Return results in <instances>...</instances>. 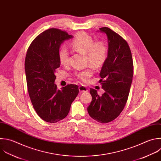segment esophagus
Instances as JSON below:
<instances>
[{"label":"esophagus","instance_id":"34e87169","mask_svg":"<svg viewBox=\"0 0 161 161\" xmlns=\"http://www.w3.org/2000/svg\"><path fill=\"white\" fill-rule=\"evenodd\" d=\"M79 90L80 92H87L88 89L87 87H86L84 86H80L79 87Z\"/></svg>","mask_w":161,"mask_h":161}]
</instances>
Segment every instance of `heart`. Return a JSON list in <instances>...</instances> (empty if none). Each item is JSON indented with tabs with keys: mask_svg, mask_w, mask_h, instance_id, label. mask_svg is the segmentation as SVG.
<instances>
[{
	"mask_svg": "<svg viewBox=\"0 0 161 161\" xmlns=\"http://www.w3.org/2000/svg\"><path fill=\"white\" fill-rule=\"evenodd\" d=\"M72 47L77 51L86 54L87 60L94 67H99L106 62L108 48L103 41L94 42L93 38L86 32L80 31L76 34L72 42ZM59 62L62 65H65L69 62V52L67 47H62L58 53ZM91 69L77 71L75 76L83 82H87L92 75Z\"/></svg>",
	"mask_w": 161,
	"mask_h": 161,
	"instance_id": "obj_1",
	"label": "heart"
}]
</instances>
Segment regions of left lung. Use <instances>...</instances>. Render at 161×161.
<instances>
[{
	"label": "left lung",
	"mask_w": 161,
	"mask_h": 161,
	"mask_svg": "<svg viewBox=\"0 0 161 161\" xmlns=\"http://www.w3.org/2000/svg\"><path fill=\"white\" fill-rule=\"evenodd\" d=\"M108 38V52L99 74L104 93L101 96L91 88L92 101L87 108L89 116L101 123L116 118L123 111L129 95L133 75L131 53L127 42L107 27L99 28Z\"/></svg>",
	"instance_id": "1"
}]
</instances>
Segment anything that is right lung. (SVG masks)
Returning <instances> with one entry per match:
<instances>
[{"instance_id":"add662e5","label":"right lung","mask_w":161,"mask_h":161,"mask_svg":"<svg viewBox=\"0 0 161 161\" xmlns=\"http://www.w3.org/2000/svg\"><path fill=\"white\" fill-rule=\"evenodd\" d=\"M72 38L66 31L51 28L39 35L27 51L25 67L28 93L36 112L47 122L65 118L79 93L75 84H68L61 90L55 84V70L60 65V45Z\"/></svg>"}]
</instances>
